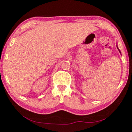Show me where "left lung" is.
<instances>
[{"label":"left lung","mask_w":132,"mask_h":132,"mask_svg":"<svg viewBox=\"0 0 132 132\" xmlns=\"http://www.w3.org/2000/svg\"><path fill=\"white\" fill-rule=\"evenodd\" d=\"M117 48H118V51H119V52H120V54H121V51H120V50L119 49H118V46H117Z\"/></svg>","instance_id":"obj_1"}]
</instances>
